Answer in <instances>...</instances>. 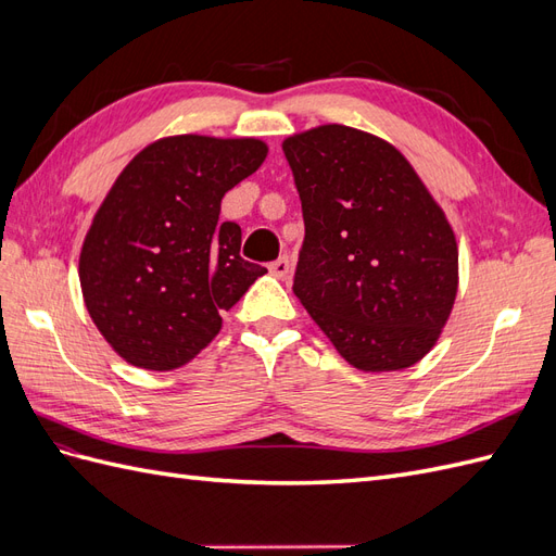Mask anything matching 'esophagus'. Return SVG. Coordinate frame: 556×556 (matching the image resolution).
<instances>
[{
    "instance_id": "34e87169",
    "label": "esophagus",
    "mask_w": 556,
    "mask_h": 556,
    "mask_svg": "<svg viewBox=\"0 0 556 556\" xmlns=\"http://www.w3.org/2000/svg\"><path fill=\"white\" fill-rule=\"evenodd\" d=\"M268 271H271L276 278H285V276H288L290 274V260L288 257H278L276 262H271V264H268Z\"/></svg>"
}]
</instances>
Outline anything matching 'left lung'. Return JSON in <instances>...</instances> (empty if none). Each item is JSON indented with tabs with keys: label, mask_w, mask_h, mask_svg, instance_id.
<instances>
[{
	"label": "left lung",
	"mask_w": 556,
	"mask_h": 556,
	"mask_svg": "<svg viewBox=\"0 0 556 556\" xmlns=\"http://www.w3.org/2000/svg\"><path fill=\"white\" fill-rule=\"evenodd\" d=\"M306 237L292 290L341 357L401 371L445 327L459 252L443 208L394 146L345 125L282 141Z\"/></svg>",
	"instance_id": "left-lung-1"
}]
</instances>
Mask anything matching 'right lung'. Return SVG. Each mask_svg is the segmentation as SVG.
Masks as SVG:
<instances>
[{"label": "right lung", "mask_w": 556, "mask_h": 556, "mask_svg": "<svg viewBox=\"0 0 556 556\" xmlns=\"http://www.w3.org/2000/svg\"><path fill=\"white\" fill-rule=\"evenodd\" d=\"M266 153L260 139L180 134L143 148L113 182L83 241L78 278L92 323L131 366L188 364L266 274L239 255L241 227L217 223L223 197Z\"/></svg>", "instance_id": "1"}]
</instances>
